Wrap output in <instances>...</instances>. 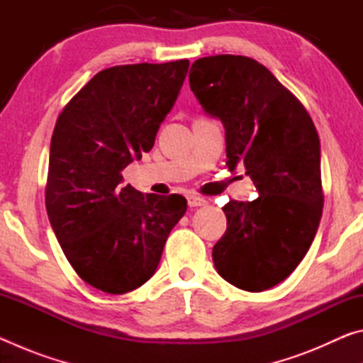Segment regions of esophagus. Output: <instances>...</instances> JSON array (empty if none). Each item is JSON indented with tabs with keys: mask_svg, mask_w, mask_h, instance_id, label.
Segmentation results:
<instances>
[{
	"mask_svg": "<svg viewBox=\"0 0 363 363\" xmlns=\"http://www.w3.org/2000/svg\"><path fill=\"white\" fill-rule=\"evenodd\" d=\"M187 203L190 208H196V206H205L206 205V200L201 199V196H196V195H190L187 199Z\"/></svg>",
	"mask_w": 363,
	"mask_h": 363,
	"instance_id": "esophagus-1",
	"label": "esophagus"
}]
</instances>
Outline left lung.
Instances as JSON below:
<instances>
[{
    "mask_svg": "<svg viewBox=\"0 0 363 363\" xmlns=\"http://www.w3.org/2000/svg\"><path fill=\"white\" fill-rule=\"evenodd\" d=\"M189 83L201 108L223 123L227 168L243 164L259 194L223 208L227 229L213 248L214 267L240 290H269L298 267L320 224L317 130L303 104L255 59L201 57Z\"/></svg>",
    "mask_w": 363,
    "mask_h": 363,
    "instance_id": "1",
    "label": "left lung"
}]
</instances>
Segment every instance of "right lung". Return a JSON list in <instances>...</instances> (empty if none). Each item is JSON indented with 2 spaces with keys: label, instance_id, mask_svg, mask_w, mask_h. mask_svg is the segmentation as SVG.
<instances>
[{
  "label": "right lung",
  "instance_id": "add662e5",
  "mask_svg": "<svg viewBox=\"0 0 363 363\" xmlns=\"http://www.w3.org/2000/svg\"><path fill=\"white\" fill-rule=\"evenodd\" d=\"M189 60L116 65L89 79L59 115L46 186L49 223L86 284L123 294L149 280L182 195L123 186L121 171L143 158L179 96Z\"/></svg>",
  "mask_w": 363,
  "mask_h": 363
}]
</instances>
